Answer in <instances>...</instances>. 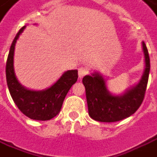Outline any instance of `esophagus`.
<instances>
[{"label":"esophagus","instance_id":"esophagus-1","mask_svg":"<svg viewBox=\"0 0 157 157\" xmlns=\"http://www.w3.org/2000/svg\"><path fill=\"white\" fill-rule=\"evenodd\" d=\"M88 73V69H87V67L86 66H80L79 68H78V78H82L83 77L86 75Z\"/></svg>","mask_w":157,"mask_h":157}]
</instances>
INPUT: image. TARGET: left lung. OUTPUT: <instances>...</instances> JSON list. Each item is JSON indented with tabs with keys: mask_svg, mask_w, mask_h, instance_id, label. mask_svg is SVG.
<instances>
[{
	"mask_svg": "<svg viewBox=\"0 0 157 157\" xmlns=\"http://www.w3.org/2000/svg\"><path fill=\"white\" fill-rule=\"evenodd\" d=\"M142 44L145 59L144 74L139 83L127 90L123 95H111L106 88L105 78L98 72L83 78L88 111L92 119L105 123L123 120L134 114L142 105L150 70L148 49L144 42Z\"/></svg>",
	"mask_w": 157,
	"mask_h": 157,
	"instance_id": "8db88e82",
	"label": "left lung"
}]
</instances>
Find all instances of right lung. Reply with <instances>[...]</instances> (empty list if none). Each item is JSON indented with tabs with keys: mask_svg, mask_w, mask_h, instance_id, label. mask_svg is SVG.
I'll return each mask as SVG.
<instances>
[{
	"mask_svg": "<svg viewBox=\"0 0 157 157\" xmlns=\"http://www.w3.org/2000/svg\"><path fill=\"white\" fill-rule=\"evenodd\" d=\"M23 27L17 33L9 50L6 64V78L13 100L24 115L33 120H50L61 110L67 92L78 80V71L69 70L62 75L54 85L43 91L28 90L17 80L13 70V52L15 43Z\"/></svg>",
	"mask_w": 157,
	"mask_h": 157,
	"instance_id": "right-lung-1",
	"label": "right lung"
}]
</instances>
